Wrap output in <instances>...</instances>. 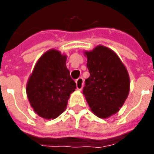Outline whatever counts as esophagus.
I'll list each match as a JSON object with an SVG mask.
<instances>
[{
  "label": "esophagus",
  "mask_w": 154,
  "mask_h": 154,
  "mask_svg": "<svg viewBox=\"0 0 154 154\" xmlns=\"http://www.w3.org/2000/svg\"><path fill=\"white\" fill-rule=\"evenodd\" d=\"M76 85H77V88L78 90H81L83 86V77H79L76 80Z\"/></svg>",
  "instance_id": "esophagus-1"
}]
</instances>
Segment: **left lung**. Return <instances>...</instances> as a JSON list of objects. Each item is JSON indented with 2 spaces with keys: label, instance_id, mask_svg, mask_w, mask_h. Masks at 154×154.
Returning a JSON list of instances; mask_svg holds the SVG:
<instances>
[{
  "label": "left lung",
  "instance_id": "8db88e82",
  "mask_svg": "<svg viewBox=\"0 0 154 154\" xmlns=\"http://www.w3.org/2000/svg\"><path fill=\"white\" fill-rule=\"evenodd\" d=\"M90 76L85 80L83 93L94 115L106 119L119 111L130 91V78L117 54L99 45L86 51Z\"/></svg>",
  "mask_w": 154,
  "mask_h": 154
}]
</instances>
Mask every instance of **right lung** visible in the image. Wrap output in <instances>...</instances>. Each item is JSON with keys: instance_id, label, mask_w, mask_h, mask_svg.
<instances>
[{"instance_id": "1", "label": "right lung", "mask_w": 154, "mask_h": 154, "mask_svg": "<svg viewBox=\"0 0 154 154\" xmlns=\"http://www.w3.org/2000/svg\"><path fill=\"white\" fill-rule=\"evenodd\" d=\"M66 57L51 50L40 57L27 85L31 106L39 116L56 119L66 109L76 83L66 65Z\"/></svg>"}]
</instances>
